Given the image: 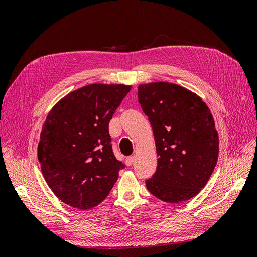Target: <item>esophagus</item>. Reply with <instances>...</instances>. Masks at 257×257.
I'll return each instance as SVG.
<instances>
[{
	"mask_svg": "<svg viewBox=\"0 0 257 257\" xmlns=\"http://www.w3.org/2000/svg\"><path fill=\"white\" fill-rule=\"evenodd\" d=\"M134 161H135V158H134V157H127V158L125 159V164H126L127 166H131V165L134 163Z\"/></svg>",
	"mask_w": 257,
	"mask_h": 257,
	"instance_id": "1",
	"label": "esophagus"
}]
</instances>
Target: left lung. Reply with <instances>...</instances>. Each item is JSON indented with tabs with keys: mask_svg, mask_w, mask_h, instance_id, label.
Here are the masks:
<instances>
[{
	"mask_svg": "<svg viewBox=\"0 0 257 257\" xmlns=\"http://www.w3.org/2000/svg\"><path fill=\"white\" fill-rule=\"evenodd\" d=\"M138 102L152 126L158 167L147 189L170 204L189 200L211 177L219 157V135L206 103L169 82L138 85Z\"/></svg>",
	"mask_w": 257,
	"mask_h": 257,
	"instance_id": "8db88e82",
	"label": "left lung"
}]
</instances>
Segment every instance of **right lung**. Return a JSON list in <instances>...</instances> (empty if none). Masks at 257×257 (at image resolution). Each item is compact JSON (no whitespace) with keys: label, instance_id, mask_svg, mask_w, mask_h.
Segmentation results:
<instances>
[{"label":"right lung","instance_id":"1","mask_svg":"<svg viewBox=\"0 0 257 257\" xmlns=\"http://www.w3.org/2000/svg\"><path fill=\"white\" fill-rule=\"evenodd\" d=\"M93 83L53 106L43 125L37 158L46 182L61 201L88 210L108 196L124 168L115 159L109 121L131 90Z\"/></svg>","mask_w":257,"mask_h":257}]
</instances>
